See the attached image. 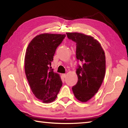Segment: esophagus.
Wrapping results in <instances>:
<instances>
[{"instance_id":"34e87169","label":"esophagus","mask_w":128,"mask_h":128,"mask_svg":"<svg viewBox=\"0 0 128 128\" xmlns=\"http://www.w3.org/2000/svg\"><path fill=\"white\" fill-rule=\"evenodd\" d=\"M62 76L63 77V78H66V74H62Z\"/></svg>"}]
</instances>
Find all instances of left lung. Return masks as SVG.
<instances>
[{"label": "left lung", "mask_w": 128, "mask_h": 128, "mask_svg": "<svg viewBox=\"0 0 128 128\" xmlns=\"http://www.w3.org/2000/svg\"><path fill=\"white\" fill-rule=\"evenodd\" d=\"M69 40L76 43V58L81 62L76 69L78 82L73 86L76 98L86 102L98 92L106 73L105 53L98 40L79 33H66Z\"/></svg>", "instance_id": "1"}]
</instances>
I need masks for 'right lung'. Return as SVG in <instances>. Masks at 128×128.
<instances>
[{"mask_svg":"<svg viewBox=\"0 0 128 128\" xmlns=\"http://www.w3.org/2000/svg\"><path fill=\"white\" fill-rule=\"evenodd\" d=\"M66 34L44 33L29 43L25 57V72L30 88L43 103L55 100L62 86L60 75L51 69L56 49Z\"/></svg>","mask_w":128,"mask_h":128,"instance_id":"1","label":"right lung"}]
</instances>
